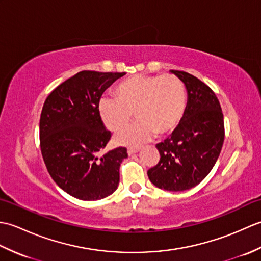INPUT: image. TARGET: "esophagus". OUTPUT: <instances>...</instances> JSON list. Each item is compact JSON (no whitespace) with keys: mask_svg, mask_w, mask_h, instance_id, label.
<instances>
[{"mask_svg":"<svg viewBox=\"0 0 261 261\" xmlns=\"http://www.w3.org/2000/svg\"><path fill=\"white\" fill-rule=\"evenodd\" d=\"M139 150H140L139 148H129L127 149V154H129V156H132V154L137 153Z\"/></svg>","mask_w":261,"mask_h":261,"instance_id":"obj_1","label":"esophagus"}]
</instances>
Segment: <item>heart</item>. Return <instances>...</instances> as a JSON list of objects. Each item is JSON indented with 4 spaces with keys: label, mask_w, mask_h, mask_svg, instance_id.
I'll list each match as a JSON object with an SVG mask.
<instances>
[{
    "label": "heart",
    "mask_w": 261,
    "mask_h": 261,
    "mask_svg": "<svg viewBox=\"0 0 261 261\" xmlns=\"http://www.w3.org/2000/svg\"><path fill=\"white\" fill-rule=\"evenodd\" d=\"M186 110V91L181 81L171 74L135 75L120 82L113 96L99 98V119L110 131L116 132L134 118V125L120 131L115 142L139 146L157 134L168 135L182 120Z\"/></svg>",
    "instance_id": "obj_1"
}]
</instances>
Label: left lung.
<instances>
[{
  "label": "left lung",
  "instance_id": "1",
  "mask_svg": "<svg viewBox=\"0 0 261 261\" xmlns=\"http://www.w3.org/2000/svg\"><path fill=\"white\" fill-rule=\"evenodd\" d=\"M184 83L188 102L179 125L157 145L160 159L148 170L154 186L181 192L198 185L212 170L224 141V120L212 88L182 70H171Z\"/></svg>",
  "mask_w": 261,
  "mask_h": 261
}]
</instances>
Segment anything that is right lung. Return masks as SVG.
Listing matches in <instances>:
<instances>
[{"instance_id":"obj_1","label":"right lung","mask_w":261,"mask_h":261,"mask_svg":"<svg viewBox=\"0 0 261 261\" xmlns=\"http://www.w3.org/2000/svg\"><path fill=\"white\" fill-rule=\"evenodd\" d=\"M124 75L80 71L55 88L42 107L39 137L48 173L62 190L83 201L102 199L119 185L126 148L97 157L112 136L97 105L103 92Z\"/></svg>"}]
</instances>
